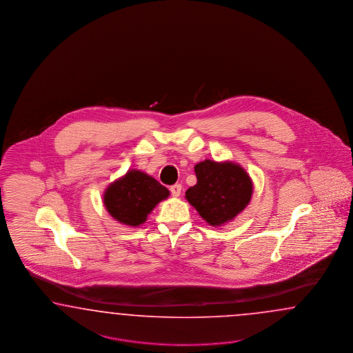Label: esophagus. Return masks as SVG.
<instances>
[{
    "instance_id": "1",
    "label": "esophagus",
    "mask_w": 353,
    "mask_h": 353,
    "mask_svg": "<svg viewBox=\"0 0 353 353\" xmlns=\"http://www.w3.org/2000/svg\"><path fill=\"white\" fill-rule=\"evenodd\" d=\"M181 185L180 183H174V185H172L171 188H170V190H171L172 196H174V198H177V196H180V194H181Z\"/></svg>"
}]
</instances>
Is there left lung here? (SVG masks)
Listing matches in <instances>:
<instances>
[{"instance_id": "1", "label": "left lung", "mask_w": 353, "mask_h": 353, "mask_svg": "<svg viewBox=\"0 0 353 353\" xmlns=\"http://www.w3.org/2000/svg\"><path fill=\"white\" fill-rule=\"evenodd\" d=\"M196 183L185 198L211 226H221L250 203L254 185L250 174L233 161L205 159L194 167Z\"/></svg>"}]
</instances>
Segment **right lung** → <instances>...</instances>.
Listing matches in <instances>:
<instances>
[{"mask_svg":"<svg viewBox=\"0 0 353 353\" xmlns=\"http://www.w3.org/2000/svg\"><path fill=\"white\" fill-rule=\"evenodd\" d=\"M170 196V190L154 177L130 170L111 182L103 194L107 212L120 224L139 226L148 220L155 205Z\"/></svg>","mask_w":353,"mask_h":353,"instance_id":"1","label":"right lung"}]
</instances>
